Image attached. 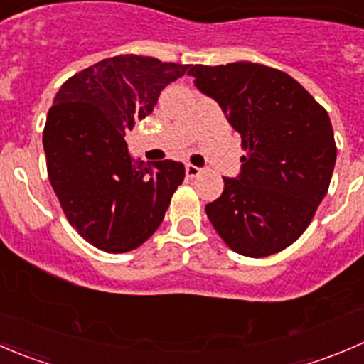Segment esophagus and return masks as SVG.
I'll use <instances>...</instances> for the list:
<instances>
[{"label": "esophagus", "instance_id": "obj_1", "mask_svg": "<svg viewBox=\"0 0 364 364\" xmlns=\"http://www.w3.org/2000/svg\"><path fill=\"white\" fill-rule=\"evenodd\" d=\"M185 172H186V178L188 179H193V178H197V176H200V168L199 167H196V165H192V164H188L185 167Z\"/></svg>", "mask_w": 364, "mask_h": 364}]
</instances>
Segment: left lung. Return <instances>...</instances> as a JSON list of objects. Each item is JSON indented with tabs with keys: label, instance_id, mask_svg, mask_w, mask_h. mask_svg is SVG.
<instances>
[{
	"label": "left lung",
	"instance_id": "obj_1",
	"mask_svg": "<svg viewBox=\"0 0 364 364\" xmlns=\"http://www.w3.org/2000/svg\"><path fill=\"white\" fill-rule=\"evenodd\" d=\"M196 86L215 98L241 135V174L205 215L227 247L245 257L291 247L328 193L336 144L328 111L282 70L266 65H193Z\"/></svg>",
	"mask_w": 364,
	"mask_h": 364
}]
</instances>
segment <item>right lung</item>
Instances as JSON below:
<instances>
[{
    "label": "right lung",
    "mask_w": 364,
    "mask_h": 364,
    "mask_svg": "<svg viewBox=\"0 0 364 364\" xmlns=\"http://www.w3.org/2000/svg\"><path fill=\"white\" fill-rule=\"evenodd\" d=\"M188 68L121 54L72 75L54 98L43 128L47 174L70 225L98 250L141 247L185 179L179 161L132 159L124 135Z\"/></svg>",
    "instance_id": "add662e5"
}]
</instances>
